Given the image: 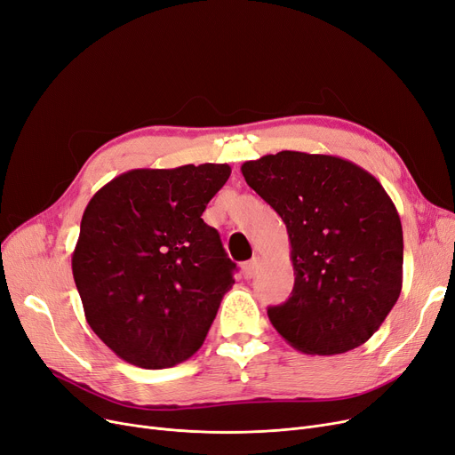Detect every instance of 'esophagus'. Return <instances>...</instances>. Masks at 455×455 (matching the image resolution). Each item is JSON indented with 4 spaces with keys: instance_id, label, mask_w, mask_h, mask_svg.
<instances>
[{
    "instance_id": "esophagus-1",
    "label": "esophagus",
    "mask_w": 455,
    "mask_h": 455,
    "mask_svg": "<svg viewBox=\"0 0 455 455\" xmlns=\"http://www.w3.org/2000/svg\"><path fill=\"white\" fill-rule=\"evenodd\" d=\"M259 267H260V259H259V256H254V259H251L249 262H245V264L242 266V271H243L245 279H252V276L256 275V271H259Z\"/></svg>"
}]
</instances>
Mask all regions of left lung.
<instances>
[{"mask_svg": "<svg viewBox=\"0 0 455 455\" xmlns=\"http://www.w3.org/2000/svg\"><path fill=\"white\" fill-rule=\"evenodd\" d=\"M245 182L281 215L295 283L269 307L298 351L339 355L363 346L396 305L403 232L379 180L339 156L283 150L242 165Z\"/></svg>", "mask_w": 455, "mask_h": 455, "instance_id": "8db88e82", "label": "left lung"}]
</instances>
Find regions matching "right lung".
<instances>
[{
  "instance_id": "obj_1",
  "label": "right lung",
  "mask_w": 455,
  "mask_h": 455,
  "mask_svg": "<svg viewBox=\"0 0 455 455\" xmlns=\"http://www.w3.org/2000/svg\"><path fill=\"white\" fill-rule=\"evenodd\" d=\"M227 164L132 169L89 201L72 273L91 329L116 357L162 370L188 361L232 288L235 264L203 221Z\"/></svg>"
}]
</instances>
